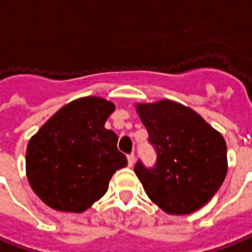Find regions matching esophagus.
Here are the masks:
<instances>
[{
    "mask_svg": "<svg viewBox=\"0 0 252 252\" xmlns=\"http://www.w3.org/2000/svg\"><path fill=\"white\" fill-rule=\"evenodd\" d=\"M133 162H135V155L131 153V155H128V165H129V167H132Z\"/></svg>",
    "mask_w": 252,
    "mask_h": 252,
    "instance_id": "obj_1",
    "label": "esophagus"
}]
</instances>
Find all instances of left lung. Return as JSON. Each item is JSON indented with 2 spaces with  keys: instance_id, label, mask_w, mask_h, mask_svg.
Instances as JSON below:
<instances>
[{
  "instance_id": "left-lung-1",
  "label": "left lung",
  "mask_w": 252,
  "mask_h": 252,
  "mask_svg": "<svg viewBox=\"0 0 252 252\" xmlns=\"http://www.w3.org/2000/svg\"><path fill=\"white\" fill-rule=\"evenodd\" d=\"M156 164H135L149 198L172 215L194 212L218 191L227 171L226 142L200 114L168 99L136 104Z\"/></svg>"
}]
</instances>
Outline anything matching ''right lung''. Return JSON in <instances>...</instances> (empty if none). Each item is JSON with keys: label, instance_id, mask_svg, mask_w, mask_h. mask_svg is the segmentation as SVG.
Returning a JSON list of instances; mask_svg holds the SVG:
<instances>
[{"label": "right lung", "instance_id": "1", "mask_svg": "<svg viewBox=\"0 0 252 252\" xmlns=\"http://www.w3.org/2000/svg\"><path fill=\"white\" fill-rule=\"evenodd\" d=\"M113 112L112 102L81 97L63 106L30 139L27 179L51 208L85 211L107 191L113 174L126 165L117 135L104 128Z\"/></svg>", "mask_w": 252, "mask_h": 252}]
</instances>
